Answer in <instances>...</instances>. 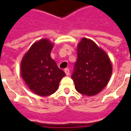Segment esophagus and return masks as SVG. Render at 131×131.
Here are the masks:
<instances>
[{
    "label": "esophagus",
    "mask_w": 131,
    "mask_h": 131,
    "mask_svg": "<svg viewBox=\"0 0 131 131\" xmlns=\"http://www.w3.org/2000/svg\"><path fill=\"white\" fill-rule=\"evenodd\" d=\"M64 72H65V74L67 76H69V74H70V71H69V69H64Z\"/></svg>",
    "instance_id": "esophagus-1"
}]
</instances>
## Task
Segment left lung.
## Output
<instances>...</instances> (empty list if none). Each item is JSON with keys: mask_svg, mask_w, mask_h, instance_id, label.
I'll return each mask as SVG.
<instances>
[{"mask_svg": "<svg viewBox=\"0 0 131 131\" xmlns=\"http://www.w3.org/2000/svg\"><path fill=\"white\" fill-rule=\"evenodd\" d=\"M77 52L71 74L76 90L88 96L95 95L110 79L112 67L110 58L93 41L85 38L79 43Z\"/></svg>", "mask_w": 131, "mask_h": 131, "instance_id": "8db88e82", "label": "left lung"}]
</instances>
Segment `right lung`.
<instances>
[{"label": "right lung", "mask_w": 131, "mask_h": 131, "mask_svg": "<svg viewBox=\"0 0 131 131\" xmlns=\"http://www.w3.org/2000/svg\"><path fill=\"white\" fill-rule=\"evenodd\" d=\"M52 49L48 40H40L33 44L21 62L23 79L31 91L40 96L54 93L66 75L50 57Z\"/></svg>", "instance_id": "right-lung-1"}]
</instances>
